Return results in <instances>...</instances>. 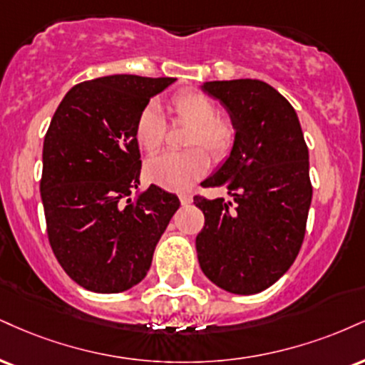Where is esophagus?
Segmentation results:
<instances>
[{"label":"esophagus","mask_w":365,"mask_h":365,"mask_svg":"<svg viewBox=\"0 0 365 365\" xmlns=\"http://www.w3.org/2000/svg\"><path fill=\"white\" fill-rule=\"evenodd\" d=\"M180 202H182V205H188L192 202V195L190 194H180Z\"/></svg>","instance_id":"34e87169"}]
</instances>
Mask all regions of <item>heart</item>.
<instances>
[{
	"instance_id": "obj_1",
	"label": "heart",
	"mask_w": 365,
	"mask_h": 365,
	"mask_svg": "<svg viewBox=\"0 0 365 365\" xmlns=\"http://www.w3.org/2000/svg\"><path fill=\"white\" fill-rule=\"evenodd\" d=\"M168 108L175 120L190 124L185 138V146L190 149L153 158L148 161L146 173L158 185L185 190L207 171L210 161L206 150L214 161L230 156L236 143V127L230 118L217 115L216 103L199 91H180L171 96ZM165 134L166 117L160 105H144L134 122L138 146L153 155L163 146Z\"/></svg>"
}]
</instances>
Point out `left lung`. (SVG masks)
I'll use <instances>...</instances> for the list:
<instances>
[{"instance_id": "left-lung-1", "label": "left lung", "mask_w": 365, "mask_h": 365, "mask_svg": "<svg viewBox=\"0 0 365 365\" xmlns=\"http://www.w3.org/2000/svg\"><path fill=\"white\" fill-rule=\"evenodd\" d=\"M202 90L227 108L236 143L204 182L232 200L194 197L205 217L197 257L217 287L257 294L289 270L304 240L313 197L308 146L292 105L267 83L207 81Z\"/></svg>"}]
</instances>
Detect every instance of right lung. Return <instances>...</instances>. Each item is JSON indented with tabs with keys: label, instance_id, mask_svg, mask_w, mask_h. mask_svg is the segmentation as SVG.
<instances>
[{
	"label": "right lung",
	"instance_id": "right-lung-1",
	"mask_svg": "<svg viewBox=\"0 0 365 365\" xmlns=\"http://www.w3.org/2000/svg\"><path fill=\"white\" fill-rule=\"evenodd\" d=\"M175 78L113 74L78 83L52 117L42 151L41 197L57 262L81 287L115 294L146 277L180 200L139 185L134 122Z\"/></svg>",
	"mask_w": 365,
	"mask_h": 365
}]
</instances>
